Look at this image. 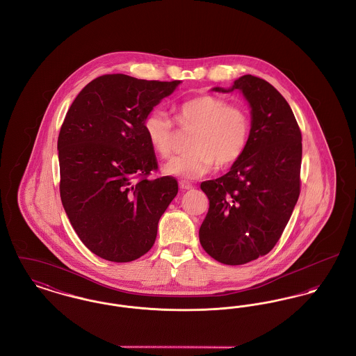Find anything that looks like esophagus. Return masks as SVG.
I'll return each mask as SVG.
<instances>
[{
	"label": "esophagus",
	"instance_id": "34e87169",
	"mask_svg": "<svg viewBox=\"0 0 356 356\" xmlns=\"http://www.w3.org/2000/svg\"><path fill=\"white\" fill-rule=\"evenodd\" d=\"M179 186H180V188L183 189V191L193 188V186H192L191 183H188V181H186V180H181V181L179 183Z\"/></svg>",
	"mask_w": 356,
	"mask_h": 356
}]
</instances>
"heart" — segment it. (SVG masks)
Here are the masks:
<instances>
[{"label":"heart","mask_w":356,"mask_h":356,"mask_svg":"<svg viewBox=\"0 0 356 356\" xmlns=\"http://www.w3.org/2000/svg\"><path fill=\"white\" fill-rule=\"evenodd\" d=\"M176 122L189 134L188 152L170 160L167 175L193 180L209 173L215 164L227 167L245 152L250 136V118L241 106L215 95H200L177 107ZM152 149L163 159L173 153V124L163 110H152L144 121Z\"/></svg>","instance_id":"1"}]
</instances>
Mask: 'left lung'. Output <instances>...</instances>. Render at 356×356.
<instances>
[{
    "mask_svg": "<svg viewBox=\"0 0 356 356\" xmlns=\"http://www.w3.org/2000/svg\"><path fill=\"white\" fill-rule=\"evenodd\" d=\"M241 90L251 107L249 143L230 170L200 184L209 209L199 239L225 265H243L272 250L300 196L301 130L286 99L272 84L243 75Z\"/></svg>",
    "mask_w": 356,
    "mask_h": 356,
    "instance_id": "8db88e82",
    "label": "left lung"
}]
</instances>
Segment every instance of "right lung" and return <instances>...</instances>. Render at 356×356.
I'll return each instance as SVG.
<instances>
[{
  "label": "right lung",
  "instance_id": "right-lung-1",
  "mask_svg": "<svg viewBox=\"0 0 356 356\" xmlns=\"http://www.w3.org/2000/svg\"><path fill=\"white\" fill-rule=\"evenodd\" d=\"M180 83L102 75L67 111L58 138L60 199L84 246L104 259L147 254L177 195L175 177L149 179L159 167L144 121Z\"/></svg>",
  "mask_w": 356,
  "mask_h": 356
}]
</instances>
